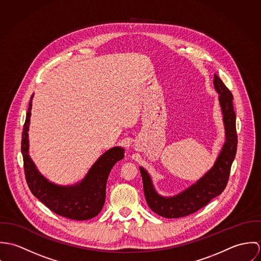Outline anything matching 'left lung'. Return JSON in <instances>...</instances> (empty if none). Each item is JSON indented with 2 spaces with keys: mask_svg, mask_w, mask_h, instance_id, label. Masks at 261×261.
<instances>
[{
  "mask_svg": "<svg viewBox=\"0 0 261 261\" xmlns=\"http://www.w3.org/2000/svg\"><path fill=\"white\" fill-rule=\"evenodd\" d=\"M214 88L219 94V103L223 115L225 143L213 167L195 184L181 193L164 197L154 189L149 173L140 167L144 192L149 208L165 218H181L195 213L220 195L227 185L231 165L237 149L236 114L233 108V95L218 75L214 74Z\"/></svg>",
  "mask_w": 261,
  "mask_h": 261,
  "instance_id": "left-lung-1",
  "label": "left lung"
}]
</instances>
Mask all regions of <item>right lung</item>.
<instances>
[{"label":"right lung","mask_w":261,"mask_h":261,"mask_svg":"<svg viewBox=\"0 0 261 261\" xmlns=\"http://www.w3.org/2000/svg\"><path fill=\"white\" fill-rule=\"evenodd\" d=\"M31 96L23 127L21 150L27 184L32 194L54 213L72 220H88L99 214L106 202V188L112 168L123 159L124 149L114 147L102 153L85 177L73 185H58L46 179L29 154Z\"/></svg>","instance_id":"right-lung-1"}]
</instances>
